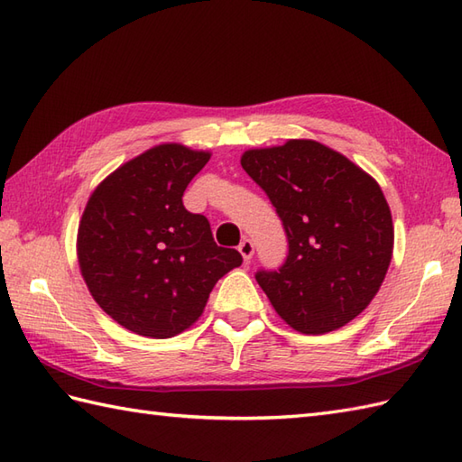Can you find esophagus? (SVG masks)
I'll return each mask as SVG.
<instances>
[{"mask_svg": "<svg viewBox=\"0 0 462 462\" xmlns=\"http://www.w3.org/2000/svg\"><path fill=\"white\" fill-rule=\"evenodd\" d=\"M238 252L242 254V258H244V262H250V260H252V256H254V244H252V240H248V238H244V240L240 242V246H238Z\"/></svg>", "mask_w": 462, "mask_h": 462, "instance_id": "1", "label": "esophagus"}]
</instances>
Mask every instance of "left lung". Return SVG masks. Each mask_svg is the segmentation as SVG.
I'll use <instances>...</instances> for the list:
<instances>
[{"instance_id": "obj_1", "label": "left lung", "mask_w": 462, "mask_h": 462, "mask_svg": "<svg viewBox=\"0 0 462 462\" xmlns=\"http://www.w3.org/2000/svg\"><path fill=\"white\" fill-rule=\"evenodd\" d=\"M240 164L288 234L286 263L256 273L278 316L306 336L356 319L377 296L393 256V218L377 180L311 139L250 149Z\"/></svg>"}]
</instances>
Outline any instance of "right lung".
Returning a JSON list of instances; mask_svg holds the SVG:
<instances>
[{
  "label": "right lung",
  "instance_id": "right-lung-1",
  "mask_svg": "<svg viewBox=\"0 0 462 462\" xmlns=\"http://www.w3.org/2000/svg\"><path fill=\"white\" fill-rule=\"evenodd\" d=\"M208 151L156 144L97 186L77 232V260L93 300L119 326L166 339L202 316L212 288L238 268L202 214L184 208L186 186Z\"/></svg>",
  "mask_w": 462,
  "mask_h": 462
}]
</instances>
